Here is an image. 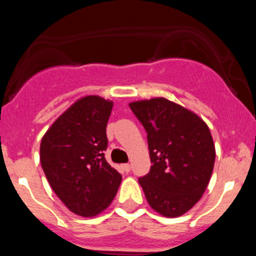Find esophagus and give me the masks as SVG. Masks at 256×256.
<instances>
[{"label":"esophagus","mask_w":256,"mask_h":256,"mask_svg":"<svg viewBox=\"0 0 256 256\" xmlns=\"http://www.w3.org/2000/svg\"><path fill=\"white\" fill-rule=\"evenodd\" d=\"M122 168H123V170L126 172V173H128V172H130V164H123V165H122Z\"/></svg>","instance_id":"1"}]
</instances>
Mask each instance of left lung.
Returning <instances> with one entry per match:
<instances>
[{
    "instance_id": "obj_1",
    "label": "left lung",
    "mask_w": 256,
    "mask_h": 256,
    "mask_svg": "<svg viewBox=\"0 0 256 256\" xmlns=\"http://www.w3.org/2000/svg\"><path fill=\"white\" fill-rule=\"evenodd\" d=\"M148 133L152 165L138 180L148 205L176 218L204 195L216 162L209 126L188 108L164 97L130 104Z\"/></svg>"
}]
</instances>
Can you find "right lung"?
<instances>
[{
	"mask_svg": "<svg viewBox=\"0 0 256 256\" xmlns=\"http://www.w3.org/2000/svg\"><path fill=\"white\" fill-rule=\"evenodd\" d=\"M112 110V101L94 94L82 97L54 122L40 141V165L50 186L76 216L104 212L122 182L104 155Z\"/></svg>",
	"mask_w": 256,
	"mask_h": 256,
	"instance_id": "add662e5",
	"label": "right lung"
}]
</instances>
